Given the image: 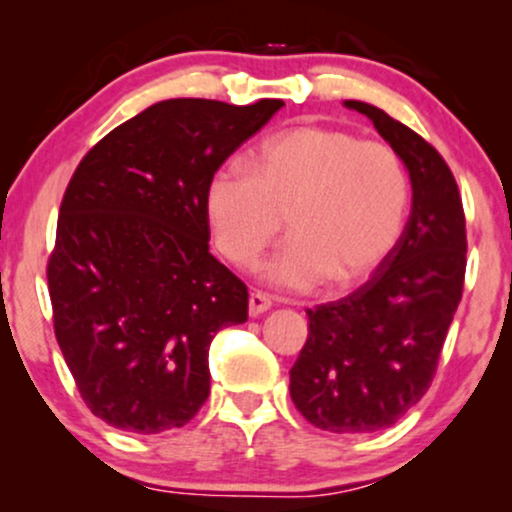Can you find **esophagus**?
Masks as SVG:
<instances>
[{"label": "esophagus", "mask_w": 512, "mask_h": 512, "mask_svg": "<svg viewBox=\"0 0 512 512\" xmlns=\"http://www.w3.org/2000/svg\"><path fill=\"white\" fill-rule=\"evenodd\" d=\"M269 308H272V298H269L267 293H262V291H252V293H250L248 310H250V315H252V317H257V315L267 313Z\"/></svg>", "instance_id": "esophagus-1"}]
</instances>
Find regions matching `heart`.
Wrapping results in <instances>:
<instances>
[{
	"label": "heart",
	"mask_w": 512,
	"mask_h": 512,
	"mask_svg": "<svg viewBox=\"0 0 512 512\" xmlns=\"http://www.w3.org/2000/svg\"><path fill=\"white\" fill-rule=\"evenodd\" d=\"M411 182L402 156L344 129L303 125L267 139L252 173L221 166L204 192L216 250L250 269L279 238L291 240L267 267L284 289H313L332 276L351 286L368 279L399 243Z\"/></svg>",
	"instance_id": "heart-1"
}]
</instances>
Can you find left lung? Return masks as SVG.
<instances>
[{"label": "left lung", "instance_id": "1", "mask_svg": "<svg viewBox=\"0 0 512 512\" xmlns=\"http://www.w3.org/2000/svg\"><path fill=\"white\" fill-rule=\"evenodd\" d=\"M402 156L411 214L402 238L349 296L308 310V339L291 368V399L330 433H373L397 424L426 395L464 289L467 221L445 158L385 110L361 101Z\"/></svg>", "mask_w": 512, "mask_h": 512}]
</instances>
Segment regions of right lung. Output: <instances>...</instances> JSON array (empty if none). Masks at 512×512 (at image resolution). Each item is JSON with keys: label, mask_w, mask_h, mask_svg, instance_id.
<instances>
[{"label": "right lung", "mask_w": 512, "mask_h": 512, "mask_svg": "<svg viewBox=\"0 0 512 512\" xmlns=\"http://www.w3.org/2000/svg\"><path fill=\"white\" fill-rule=\"evenodd\" d=\"M281 105L161 101L76 166L48 257L52 325L105 424L151 436L207 402L211 339L248 320V286L209 252L204 192Z\"/></svg>", "instance_id": "1"}]
</instances>
